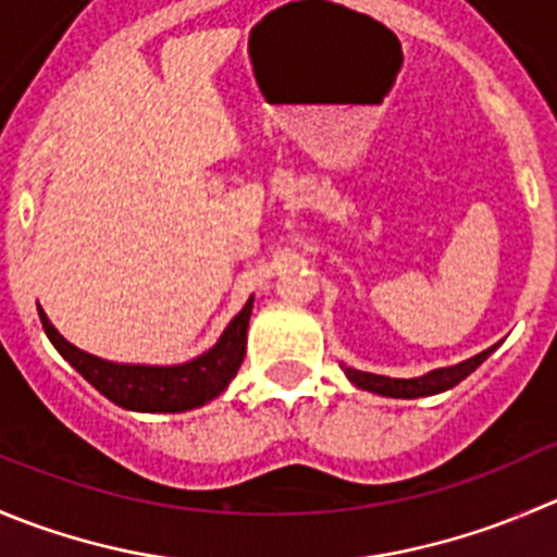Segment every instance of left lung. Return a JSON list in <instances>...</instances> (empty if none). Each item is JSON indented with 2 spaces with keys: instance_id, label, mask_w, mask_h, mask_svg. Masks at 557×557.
<instances>
[{
  "instance_id": "obj_1",
  "label": "left lung",
  "mask_w": 557,
  "mask_h": 557,
  "mask_svg": "<svg viewBox=\"0 0 557 557\" xmlns=\"http://www.w3.org/2000/svg\"><path fill=\"white\" fill-rule=\"evenodd\" d=\"M490 354H493V348L482 350V354H476L473 359L460 361V364L455 367L433 370L422 377H408V381H405V377L372 375V372H359V370H350V367L345 370V375H348V381L354 383V386L364 388V392H372V394H383V397H397V399L430 397V394H438V392H446V388L457 386V383H460L462 377L471 375V372L476 370Z\"/></svg>"
}]
</instances>
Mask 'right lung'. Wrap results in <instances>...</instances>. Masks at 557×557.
<instances>
[{"label":"right lung","instance_id":"right-lung-1","mask_svg":"<svg viewBox=\"0 0 557 557\" xmlns=\"http://www.w3.org/2000/svg\"><path fill=\"white\" fill-rule=\"evenodd\" d=\"M252 299L242 307L239 315L228 323L220 343L209 354L180 367H129L102 361L70 345L57 329L48 323L40 310V323L53 348L64 361L75 367L102 397L116 403L119 408L144 410V413H180L198 408L218 397L245 361L247 323H250Z\"/></svg>","mask_w":557,"mask_h":557}]
</instances>
